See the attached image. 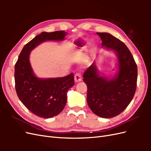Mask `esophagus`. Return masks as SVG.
<instances>
[{
  "label": "esophagus",
  "instance_id": "34e87169",
  "mask_svg": "<svg viewBox=\"0 0 151 151\" xmlns=\"http://www.w3.org/2000/svg\"><path fill=\"white\" fill-rule=\"evenodd\" d=\"M74 81L76 83H79L82 81V77L79 73H77V74L74 76Z\"/></svg>",
  "mask_w": 151,
  "mask_h": 151
}]
</instances>
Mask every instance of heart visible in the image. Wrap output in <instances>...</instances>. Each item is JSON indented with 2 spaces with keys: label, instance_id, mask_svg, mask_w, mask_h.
<instances>
[{
  "label": "heart",
  "instance_id": "obj_1",
  "mask_svg": "<svg viewBox=\"0 0 151 151\" xmlns=\"http://www.w3.org/2000/svg\"><path fill=\"white\" fill-rule=\"evenodd\" d=\"M83 48H85V46H83Z\"/></svg>",
  "mask_w": 151,
  "mask_h": 151
}]
</instances>
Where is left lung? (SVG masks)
Listing matches in <instances>:
<instances>
[{"mask_svg":"<svg viewBox=\"0 0 151 151\" xmlns=\"http://www.w3.org/2000/svg\"><path fill=\"white\" fill-rule=\"evenodd\" d=\"M104 48L111 50L118 58V72L112 78L101 76L94 61L83 75L88 87L87 102L99 117L109 118L120 114L130 104L135 93L137 67L129 48L108 33H97Z\"/></svg>","mask_w":151,"mask_h":151,"instance_id":"1","label":"left lung"}]
</instances>
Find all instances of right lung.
<instances>
[{"label": "right lung", "mask_w": 151, "mask_h": 151, "mask_svg": "<svg viewBox=\"0 0 151 151\" xmlns=\"http://www.w3.org/2000/svg\"><path fill=\"white\" fill-rule=\"evenodd\" d=\"M67 33L57 31L42 32L22 48L15 64V88L17 96L29 110L40 118L58 115L67 103V91L74 85L73 73L63 77L39 78L29 62L31 52L47 41H62Z\"/></svg>", "instance_id": "add662e5"}]
</instances>
